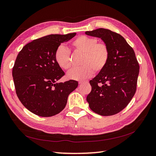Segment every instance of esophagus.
<instances>
[{
	"instance_id": "34e87169",
	"label": "esophagus",
	"mask_w": 156,
	"mask_h": 156,
	"mask_svg": "<svg viewBox=\"0 0 156 156\" xmlns=\"http://www.w3.org/2000/svg\"><path fill=\"white\" fill-rule=\"evenodd\" d=\"M88 83L87 81H79V84H80V85H81V84H83V83Z\"/></svg>"
}]
</instances>
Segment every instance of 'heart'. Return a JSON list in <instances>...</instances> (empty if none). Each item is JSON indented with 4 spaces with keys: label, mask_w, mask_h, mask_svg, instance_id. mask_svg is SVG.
Here are the masks:
<instances>
[{
    "label": "heart",
    "mask_w": 156,
    "mask_h": 156,
    "mask_svg": "<svg viewBox=\"0 0 156 156\" xmlns=\"http://www.w3.org/2000/svg\"><path fill=\"white\" fill-rule=\"evenodd\" d=\"M71 47L76 52L83 54L81 60V68L73 69L68 73L69 79L81 81L85 79L95 72L102 71L108 64L109 51L108 46L104 43H98L94 37L86 35L77 37L71 43ZM54 59L56 64L62 69H69L71 67L70 52L64 46L58 47Z\"/></svg>",
    "instance_id": "b5f03b06"
}]
</instances>
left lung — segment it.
Instances as JSON below:
<instances>
[{"label":"left lung","instance_id":"1","mask_svg":"<svg viewBox=\"0 0 156 156\" xmlns=\"http://www.w3.org/2000/svg\"><path fill=\"white\" fill-rule=\"evenodd\" d=\"M85 34L102 39L109 48L104 69L90 81L87 101L92 111L103 116L115 115L127 106L135 94L139 64L133 48L118 33L99 28Z\"/></svg>","mask_w":156,"mask_h":156}]
</instances>
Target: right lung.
<instances>
[{
  "mask_svg": "<svg viewBox=\"0 0 156 156\" xmlns=\"http://www.w3.org/2000/svg\"><path fill=\"white\" fill-rule=\"evenodd\" d=\"M76 33L49 35L25 45L17 56L12 69L16 94L29 111L41 117L62 112L69 94L78 86L69 80L58 83L65 73L54 59L56 48Z\"/></svg>",
  "mask_w": 156,
  "mask_h": 156,
  "instance_id": "obj_1",
  "label": "right lung"
}]
</instances>
